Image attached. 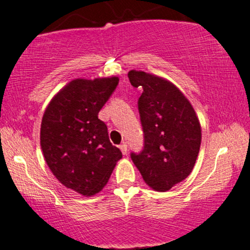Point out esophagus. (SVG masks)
Returning <instances> with one entry per match:
<instances>
[{"label": "esophagus", "instance_id": "esophagus-1", "mask_svg": "<svg viewBox=\"0 0 250 250\" xmlns=\"http://www.w3.org/2000/svg\"><path fill=\"white\" fill-rule=\"evenodd\" d=\"M119 148H120V150H122V153L124 154V155L127 154V145H126V143H123L122 145H120Z\"/></svg>", "mask_w": 250, "mask_h": 250}]
</instances>
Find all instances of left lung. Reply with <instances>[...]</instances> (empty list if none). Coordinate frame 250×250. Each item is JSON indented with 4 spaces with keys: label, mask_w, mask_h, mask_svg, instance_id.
<instances>
[{
    "label": "left lung",
    "mask_w": 250,
    "mask_h": 250,
    "mask_svg": "<svg viewBox=\"0 0 250 250\" xmlns=\"http://www.w3.org/2000/svg\"><path fill=\"white\" fill-rule=\"evenodd\" d=\"M134 88H143L138 101L144 148L131 159L148 187L170 190L192 171L198 156L202 128L188 98L168 80L130 70Z\"/></svg>",
    "instance_id": "left-lung-1"
}]
</instances>
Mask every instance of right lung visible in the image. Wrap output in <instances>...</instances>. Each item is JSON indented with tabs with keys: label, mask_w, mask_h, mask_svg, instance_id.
Segmentation results:
<instances>
[{
	"label": "right lung",
	"mask_w": 250,
	"mask_h": 250,
	"mask_svg": "<svg viewBox=\"0 0 250 250\" xmlns=\"http://www.w3.org/2000/svg\"><path fill=\"white\" fill-rule=\"evenodd\" d=\"M118 82L117 76L73 80L42 116L40 146L48 168L61 184L83 196L100 192L123 156L98 119Z\"/></svg>",
	"instance_id": "obj_1"
}]
</instances>
